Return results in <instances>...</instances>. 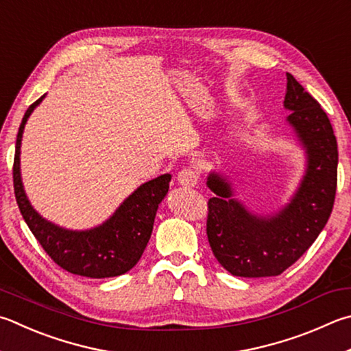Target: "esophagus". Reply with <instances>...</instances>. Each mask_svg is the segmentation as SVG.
<instances>
[{
	"instance_id": "esophagus-1",
	"label": "esophagus",
	"mask_w": 351,
	"mask_h": 351,
	"mask_svg": "<svg viewBox=\"0 0 351 351\" xmlns=\"http://www.w3.org/2000/svg\"><path fill=\"white\" fill-rule=\"evenodd\" d=\"M199 180V173L195 167H186L178 173V182L184 187H195Z\"/></svg>"
}]
</instances>
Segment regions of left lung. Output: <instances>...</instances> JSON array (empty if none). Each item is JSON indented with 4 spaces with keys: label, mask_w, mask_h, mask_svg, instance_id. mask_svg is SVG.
<instances>
[{
    "label": "left lung",
    "mask_w": 351,
    "mask_h": 351,
    "mask_svg": "<svg viewBox=\"0 0 351 351\" xmlns=\"http://www.w3.org/2000/svg\"><path fill=\"white\" fill-rule=\"evenodd\" d=\"M289 123L307 149L308 167L290 206L270 219L256 218L232 199L230 186L210 175L216 195L207 202V238L218 263L233 276H278L308 250L333 210L337 187V143L321 104L287 73Z\"/></svg>",
    "instance_id": "left-lung-1"
}]
</instances>
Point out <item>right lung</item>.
<instances>
[{
	"instance_id": "obj_1",
	"label": "right lung",
	"mask_w": 351,
	"mask_h": 351,
	"mask_svg": "<svg viewBox=\"0 0 351 351\" xmlns=\"http://www.w3.org/2000/svg\"><path fill=\"white\" fill-rule=\"evenodd\" d=\"M43 98L44 95L25 110L15 145L14 190L25 224L53 263L69 273L98 279L124 275L143 256L154 228L158 204L169 192L171 176L165 173L143 184L121 204L109 221L93 230L70 232L50 224L32 208L20 176V145L24 124Z\"/></svg>"
}]
</instances>
